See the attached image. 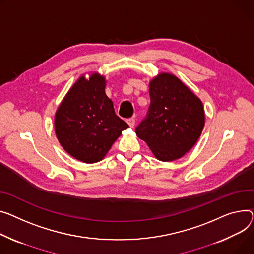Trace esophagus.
<instances>
[{
  "instance_id": "1",
  "label": "esophagus",
  "mask_w": 254,
  "mask_h": 254,
  "mask_svg": "<svg viewBox=\"0 0 254 254\" xmlns=\"http://www.w3.org/2000/svg\"><path fill=\"white\" fill-rule=\"evenodd\" d=\"M127 125H128L130 127H133L134 123H136V121H134V118L130 117V118H127Z\"/></svg>"
}]
</instances>
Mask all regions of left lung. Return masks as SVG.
<instances>
[{
  "mask_svg": "<svg viewBox=\"0 0 254 254\" xmlns=\"http://www.w3.org/2000/svg\"><path fill=\"white\" fill-rule=\"evenodd\" d=\"M151 103L146 117L136 128L154 156L173 161L195 145L204 127L201 100L171 73H159L149 83Z\"/></svg>",
  "mask_w": 254,
  "mask_h": 254,
  "instance_id": "left-lung-1",
  "label": "left lung"
}]
</instances>
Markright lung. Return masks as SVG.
<instances>
[{
	"label": "right lung",
	"instance_id": "add662e5",
	"mask_svg": "<svg viewBox=\"0 0 254 254\" xmlns=\"http://www.w3.org/2000/svg\"><path fill=\"white\" fill-rule=\"evenodd\" d=\"M105 77L80 76L64 97L55 114L56 137L75 159L95 163L102 160L112 144L128 127L115 114L105 94Z\"/></svg>",
	"mask_w": 254,
	"mask_h": 254
}]
</instances>
